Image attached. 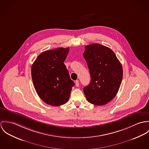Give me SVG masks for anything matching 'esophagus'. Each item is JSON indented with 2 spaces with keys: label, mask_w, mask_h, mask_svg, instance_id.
Wrapping results in <instances>:
<instances>
[{
  "label": "esophagus",
  "mask_w": 149,
  "mask_h": 149,
  "mask_svg": "<svg viewBox=\"0 0 149 149\" xmlns=\"http://www.w3.org/2000/svg\"><path fill=\"white\" fill-rule=\"evenodd\" d=\"M75 86L77 87H78L79 86V81L78 80H77L75 82Z\"/></svg>",
  "instance_id": "34e87169"
}]
</instances>
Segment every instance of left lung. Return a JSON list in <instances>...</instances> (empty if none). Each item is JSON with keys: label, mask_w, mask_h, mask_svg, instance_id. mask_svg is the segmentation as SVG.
I'll use <instances>...</instances> for the list:
<instances>
[{"label": "left lung", "mask_w": 149, "mask_h": 149, "mask_svg": "<svg viewBox=\"0 0 149 149\" xmlns=\"http://www.w3.org/2000/svg\"><path fill=\"white\" fill-rule=\"evenodd\" d=\"M88 67L91 81L83 88L87 100L102 106L116 97L123 77L122 66L115 53L99 44L85 46L83 54Z\"/></svg>", "instance_id": "left-lung-1"}]
</instances>
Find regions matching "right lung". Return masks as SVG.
Instances as JSON below:
<instances>
[{
	"mask_svg": "<svg viewBox=\"0 0 149 149\" xmlns=\"http://www.w3.org/2000/svg\"><path fill=\"white\" fill-rule=\"evenodd\" d=\"M68 51V47L44 51L31 67L33 82L38 95L46 103L53 106L67 103L75 85L63 63Z\"/></svg>",
	"mask_w": 149,
	"mask_h": 149,
	"instance_id": "add662e5",
	"label": "right lung"
}]
</instances>
